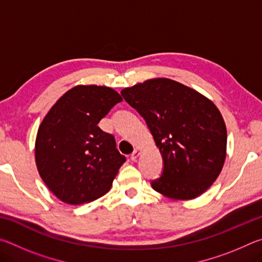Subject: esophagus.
<instances>
[{"mask_svg": "<svg viewBox=\"0 0 262 262\" xmlns=\"http://www.w3.org/2000/svg\"><path fill=\"white\" fill-rule=\"evenodd\" d=\"M141 155V151L140 150H134V152H133L132 155H130V159L133 162H135L137 158H139V156Z\"/></svg>", "mask_w": 262, "mask_h": 262, "instance_id": "1", "label": "esophagus"}]
</instances>
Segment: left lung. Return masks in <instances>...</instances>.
I'll return each mask as SVG.
<instances>
[{"label":"left lung","mask_w":262,"mask_h":262,"mask_svg":"<svg viewBox=\"0 0 262 262\" xmlns=\"http://www.w3.org/2000/svg\"><path fill=\"white\" fill-rule=\"evenodd\" d=\"M121 95L144 118L163 157V173L152 188L183 201L205 193L227 157V126L216 105L170 78L147 79Z\"/></svg>","instance_id":"left-lung-1"}]
</instances>
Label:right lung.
Returning <instances> with one entry per match:
<instances>
[{"label":"right lung","mask_w":262,"mask_h":262,"mask_svg":"<svg viewBox=\"0 0 262 262\" xmlns=\"http://www.w3.org/2000/svg\"><path fill=\"white\" fill-rule=\"evenodd\" d=\"M121 100L112 88L76 85L43 118L35 139V164L62 202L82 205L110 190L126 158L115 148L114 136L98 123Z\"/></svg>","instance_id":"obj_1"}]
</instances>
